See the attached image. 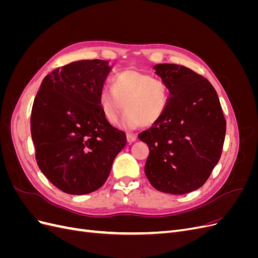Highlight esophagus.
I'll return each mask as SVG.
<instances>
[{
  "mask_svg": "<svg viewBox=\"0 0 258 258\" xmlns=\"http://www.w3.org/2000/svg\"><path fill=\"white\" fill-rule=\"evenodd\" d=\"M137 140V135L136 134H132V132H127V141L129 143L135 142Z\"/></svg>",
  "mask_w": 258,
  "mask_h": 258,
  "instance_id": "1",
  "label": "esophagus"
}]
</instances>
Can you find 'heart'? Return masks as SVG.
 Listing matches in <instances>:
<instances>
[{
	"label": "heart",
	"instance_id": "1",
	"mask_svg": "<svg viewBox=\"0 0 258 258\" xmlns=\"http://www.w3.org/2000/svg\"><path fill=\"white\" fill-rule=\"evenodd\" d=\"M169 91L166 84L154 76L135 70H126L111 79V90L99 93L98 103L104 118L116 123L121 112L127 110L122 118L124 126L131 128L141 124L150 126L157 122L165 114Z\"/></svg>",
	"mask_w": 258,
	"mask_h": 258
}]
</instances>
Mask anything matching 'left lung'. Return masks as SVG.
<instances>
[{"label": "left lung", "instance_id": "left-lung-1", "mask_svg": "<svg viewBox=\"0 0 258 258\" xmlns=\"http://www.w3.org/2000/svg\"><path fill=\"white\" fill-rule=\"evenodd\" d=\"M170 92L161 118L138 137L150 154L145 174L159 191L184 195L204 185L221 158L226 120L211 83L192 70L157 64Z\"/></svg>", "mask_w": 258, "mask_h": 258}]
</instances>
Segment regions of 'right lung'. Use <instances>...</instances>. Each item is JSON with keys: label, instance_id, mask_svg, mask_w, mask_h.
Wrapping results in <instances>:
<instances>
[{"label": "right lung", "instance_id": "right-lung-1", "mask_svg": "<svg viewBox=\"0 0 258 258\" xmlns=\"http://www.w3.org/2000/svg\"><path fill=\"white\" fill-rule=\"evenodd\" d=\"M111 69L100 59L71 62L46 75L34 99L31 136L37 166L63 192L99 189L127 143L98 103Z\"/></svg>", "mask_w": 258, "mask_h": 258}]
</instances>
